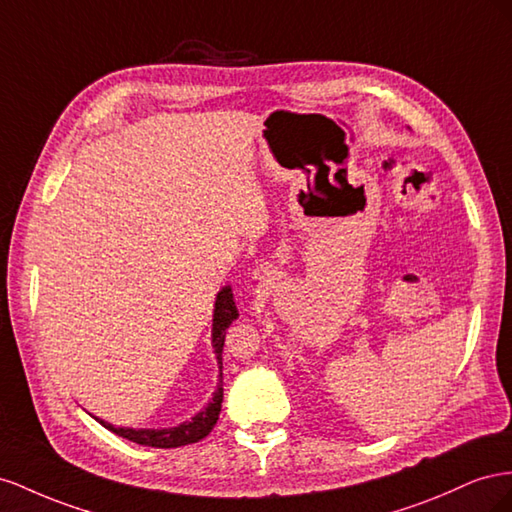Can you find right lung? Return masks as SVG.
Segmentation results:
<instances>
[{"instance_id": "right-lung-1", "label": "right lung", "mask_w": 512, "mask_h": 512, "mask_svg": "<svg viewBox=\"0 0 512 512\" xmlns=\"http://www.w3.org/2000/svg\"><path fill=\"white\" fill-rule=\"evenodd\" d=\"M238 306L233 302V291L231 285H225L216 294L214 300V315H212V347L214 356L218 362V386L212 392V399L208 405L197 412L191 420H184L175 427H160V429H133V427H115L111 422L94 416L102 427L113 431L115 435L126 437V440L141 444V446H152V448H180L186 444H195L206 437L218 420L221 414V403H223V345H225V334L227 328L238 319Z\"/></svg>"}]
</instances>
